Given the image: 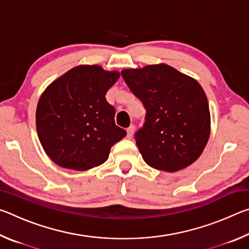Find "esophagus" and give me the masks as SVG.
<instances>
[{"label": "esophagus", "instance_id": "esophagus-1", "mask_svg": "<svg viewBox=\"0 0 249 249\" xmlns=\"http://www.w3.org/2000/svg\"><path fill=\"white\" fill-rule=\"evenodd\" d=\"M134 129H135V126L134 125H130L129 127L126 129V132H127V138H132L133 134H134Z\"/></svg>", "mask_w": 249, "mask_h": 249}]
</instances>
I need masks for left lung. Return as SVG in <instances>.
Masks as SVG:
<instances>
[{"mask_svg":"<svg viewBox=\"0 0 249 249\" xmlns=\"http://www.w3.org/2000/svg\"><path fill=\"white\" fill-rule=\"evenodd\" d=\"M125 83L146 109L135 141L145 162L175 172L200 157L210 136V109L195 79L167 65L126 69Z\"/></svg>","mask_w":249,"mask_h":249,"instance_id":"1","label":"left lung"}]
</instances>
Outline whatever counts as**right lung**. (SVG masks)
Segmentation results:
<instances>
[{
  "label": "right lung",
  "instance_id": "right-lung-1",
  "mask_svg": "<svg viewBox=\"0 0 249 249\" xmlns=\"http://www.w3.org/2000/svg\"><path fill=\"white\" fill-rule=\"evenodd\" d=\"M120 73L79 66L50 84L36 109V127L46 154L58 166L88 170L107 161L111 147L126 136L115 125L105 94Z\"/></svg>",
  "mask_w": 249,
  "mask_h": 249
}]
</instances>
